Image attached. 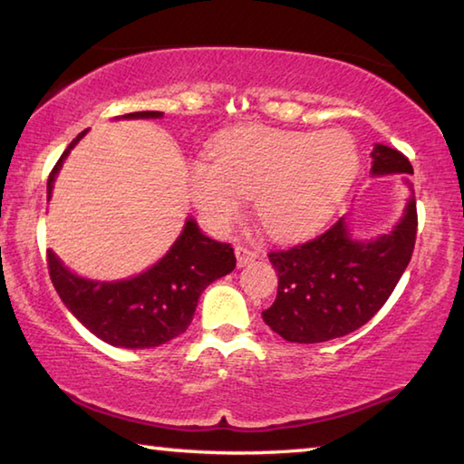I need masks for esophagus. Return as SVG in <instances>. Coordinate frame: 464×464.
Here are the masks:
<instances>
[{
  "instance_id": "1",
  "label": "esophagus",
  "mask_w": 464,
  "mask_h": 464,
  "mask_svg": "<svg viewBox=\"0 0 464 464\" xmlns=\"http://www.w3.org/2000/svg\"><path fill=\"white\" fill-rule=\"evenodd\" d=\"M235 256H237L239 266H246L249 262L257 260V257H260V251H257L256 247H249V246H243V243H237V246H235Z\"/></svg>"
}]
</instances>
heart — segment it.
Returning <instances> with one entry per match:
<instances>
[{"instance_id": "obj_1", "label": "heart", "mask_w": 464, "mask_h": 464, "mask_svg": "<svg viewBox=\"0 0 464 464\" xmlns=\"http://www.w3.org/2000/svg\"><path fill=\"white\" fill-rule=\"evenodd\" d=\"M360 168L356 140L345 130L321 132L243 127L227 132L210 163L188 171L190 198L213 229L239 221L256 196L257 221L272 237H303L332 215Z\"/></svg>"}]
</instances>
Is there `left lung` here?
<instances>
[{
	"instance_id": "1",
	"label": "left lung",
	"mask_w": 464,
	"mask_h": 464,
	"mask_svg": "<svg viewBox=\"0 0 464 464\" xmlns=\"http://www.w3.org/2000/svg\"><path fill=\"white\" fill-rule=\"evenodd\" d=\"M372 174H413L407 157L387 145L372 151ZM418 210L410 198L395 229L374 241L352 239L343 218L315 239L270 251L278 293L262 313L286 342L319 343L342 337L374 317L411 260Z\"/></svg>"
}]
</instances>
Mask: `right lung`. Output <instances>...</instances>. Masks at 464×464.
<instances>
[{
  "instance_id": "1",
  "label": "right lung",
  "mask_w": 464,
  "mask_h": 464,
  "mask_svg": "<svg viewBox=\"0 0 464 464\" xmlns=\"http://www.w3.org/2000/svg\"><path fill=\"white\" fill-rule=\"evenodd\" d=\"M161 112H130L124 119H160ZM80 132L63 151L46 182H53L77 140ZM53 286L65 307L83 327L116 348H155L184 334L194 317L202 290L217 278L233 272L235 254L231 243L204 235L196 221L188 218L184 231L153 268L135 278L96 282L75 276L57 256L46 251Z\"/></svg>"
}]
</instances>
